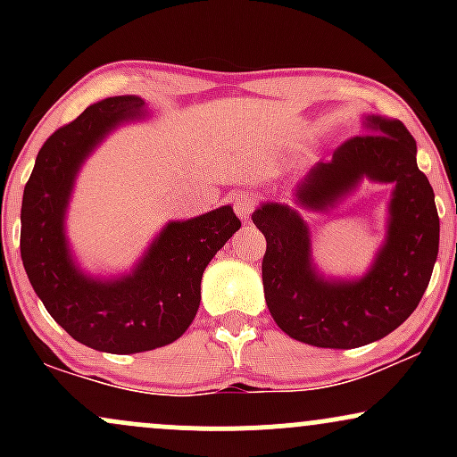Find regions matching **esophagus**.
Segmentation results:
<instances>
[{
    "instance_id": "obj_1",
    "label": "esophagus",
    "mask_w": 457,
    "mask_h": 457,
    "mask_svg": "<svg viewBox=\"0 0 457 457\" xmlns=\"http://www.w3.org/2000/svg\"><path fill=\"white\" fill-rule=\"evenodd\" d=\"M234 211L243 221H249L251 212H253V195L251 193L238 191L234 195Z\"/></svg>"
}]
</instances>
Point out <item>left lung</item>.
Wrapping results in <instances>:
<instances>
[{"mask_svg": "<svg viewBox=\"0 0 457 457\" xmlns=\"http://www.w3.org/2000/svg\"><path fill=\"white\" fill-rule=\"evenodd\" d=\"M370 133L344 141L296 187V204L328 211L363 178L391 182L389 228L374 264L361 279H324L312 264L309 228L295 208L266 202L251 214L264 234V298L277 327L318 348L378 342L417 309L438 255L440 221L417 144L400 120L367 115Z\"/></svg>", "mask_w": 457, "mask_h": 457, "instance_id": "1", "label": "left lung"}]
</instances>
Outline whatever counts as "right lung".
Segmentation results:
<instances>
[{
  "instance_id": "obj_1",
  "label": "right lung",
  "mask_w": 457,
  "mask_h": 457,
  "mask_svg": "<svg viewBox=\"0 0 457 457\" xmlns=\"http://www.w3.org/2000/svg\"><path fill=\"white\" fill-rule=\"evenodd\" d=\"M144 112L139 96H113L57 129L36 156L21 204V260L34 292L72 339L112 354L176 342L197 313L204 269L240 228L232 206H221L167 223L133 272L120 279L79 270L64 234L77 171L118 124Z\"/></svg>"
}]
</instances>
